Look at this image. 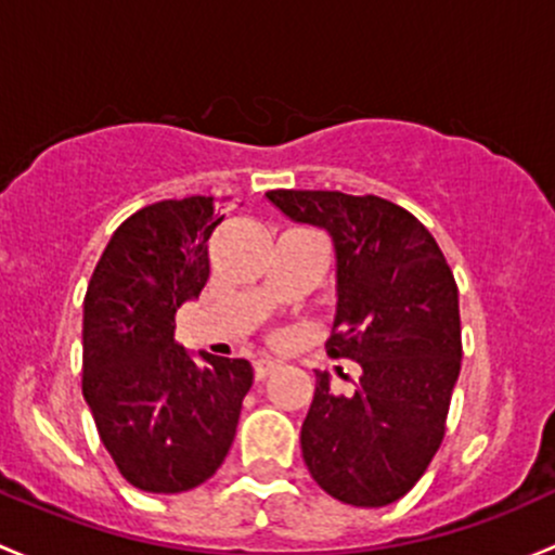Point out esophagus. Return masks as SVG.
Wrapping results in <instances>:
<instances>
[{
    "label": "esophagus",
    "instance_id": "34e87169",
    "mask_svg": "<svg viewBox=\"0 0 555 555\" xmlns=\"http://www.w3.org/2000/svg\"><path fill=\"white\" fill-rule=\"evenodd\" d=\"M278 369H280V363H275V361H256L254 363V376L261 382V379H267V376L275 374Z\"/></svg>",
    "mask_w": 555,
    "mask_h": 555
}]
</instances>
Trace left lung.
<instances>
[{"instance_id":"left-lung-1","label":"left lung","mask_w":555,"mask_h":555,"mask_svg":"<svg viewBox=\"0 0 555 555\" xmlns=\"http://www.w3.org/2000/svg\"><path fill=\"white\" fill-rule=\"evenodd\" d=\"M267 197L334 240L336 318L325 350L361 365L350 398L315 374L301 425L307 470L347 505H390L420 481L447 433L462 363L454 275L427 227L390 199L320 190Z\"/></svg>"}]
</instances>
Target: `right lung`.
<instances>
[{"instance_id":"add662e5","label":"right lung","mask_w":555,"mask_h":555,"mask_svg":"<svg viewBox=\"0 0 555 555\" xmlns=\"http://www.w3.org/2000/svg\"><path fill=\"white\" fill-rule=\"evenodd\" d=\"M221 199H163L117 227L85 294L82 396L128 483L179 494L208 481L235 441L254 385L243 358L176 341V312L197 299Z\"/></svg>"}]
</instances>
